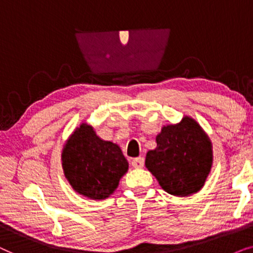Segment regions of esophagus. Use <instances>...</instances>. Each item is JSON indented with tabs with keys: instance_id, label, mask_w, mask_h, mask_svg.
<instances>
[{
	"instance_id": "1",
	"label": "esophagus",
	"mask_w": 253,
	"mask_h": 253,
	"mask_svg": "<svg viewBox=\"0 0 253 253\" xmlns=\"http://www.w3.org/2000/svg\"><path fill=\"white\" fill-rule=\"evenodd\" d=\"M132 166L134 168H142L144 166V158L143 157H136L132 160Z\"/></svg>"
}]
</instances>
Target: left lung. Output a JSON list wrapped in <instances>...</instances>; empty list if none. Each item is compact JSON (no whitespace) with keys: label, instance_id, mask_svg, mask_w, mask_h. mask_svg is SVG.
I'll return each instance as SVG.
<instances>
[{"label":"left lung","instance_id":"1","mask_svg":"<svg viewBox=\"0 0 253 253\" xmlns=\"http://www.w3.org/2000/svg\"><path fill=\"white\" fill-rule=\"evenodd\" d=\"M157 147L146 156V168L169 194L197 193L213 164L211 142L200 125L190 117L167 125L156 136Z\"/></svg>","mask_w":253,"mask_h":253}]
</instances>
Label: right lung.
<instances>
[{
  "label": "right lung",
  "instance_id": "obj_1",
  "mask_svg": "<svg viewBox=\"0 0 253 253\" xmlns=\"http://www.w3.org/2000/svg\"><path fill=\"white\" fill-rule=\"evenodd\" d=\"M61 160L72 187L93 200L109 198L128 170V162L120 147L100 139L87 124H81L69 136Z\"/></svg>",
  "mask_w": 253,
  "mask_h": 253
}]
</instances>
